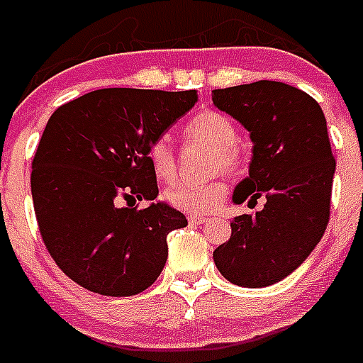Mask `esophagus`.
<instances>
[{
    "label": "esophagus",
    "instance_id": "34e87169",
    "mask_svg": "<svg viewBox=\"0 0 363 363\" xmlns=\"http://www.w3.org/2000/svg\"><path fill=\"white\" fill-rule=\"evenodd\" d=\"M208 221V217L206 216H189V223L191 225H202V223Z\"/></svg>",
    "mask_w": 363,
    "mask_h": 363
}]
</instances>
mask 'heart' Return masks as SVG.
I'll return each instance as SVG.
<instances>
[{
    "label": "heart",
    "mask_w": 363,
    "mask_h": 363,
    "mask_svg": "<svg viewBox=\"0 0 363 363\" xmlns=\"http://www.w3.org/2000/svg\"><path fill=\"white\" fill-rule=\"evenodd\" d=\"M185 135L191 140L200 142L213 150L216 153L213 167L217 170L223 168L227 172H234L242 164L240 152L236 150V125L228 116L216 110H204L185 123ZM147 161L159 179L168 182L174 178L176 157L168 138L159 136L147 146ZM225 195H227V184L223 179H216L208 184H176L168 189L167 199L179 210L191 213H208L221 204Z\"/></svg>",
    "instance_id": "heart-1"
}]
</instances>
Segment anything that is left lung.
<instances>
[{"mask_svg":"<svg viewBox=\"0 0 363 363\" xmlns=\"http://www.w3.org/2000/svg\"><path fill=\"white\" fill-rule=\"evenodd\" d=\"M211 101L249 131V176L232 202L266 204L232 219L228 242L213 251L225 279L262 289L285 279L320 242L330 219L335 159L323 108L306 91L274 80L213 89Z\"/></svg>","mask_w":363,"mask_h":363,"instance_id":"1","label":"left lung"}]
</instances>
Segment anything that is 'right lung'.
<instances>
[{
	"label": "right lung",
	"mask_w": 363,
	"mask_h": 363,
	"mask_svg": "<svg viewBox=\"0 0 363 363\" xmlns=\"http://www.w3.org/2000/svg\"><path fill=\"white\" fill-rule=\"evenodd\" d=\"M196 101L195 89L106 88L50 116L31 163V196L43 242L69 279L103 296H135L161 275L168 232L187 219L155 200L147 146ZM136 199L150 206L136 211Z\"/></svg>",
	"instance_id": "add662e5"
}]
</instances>
